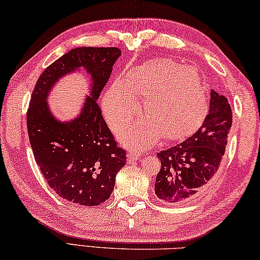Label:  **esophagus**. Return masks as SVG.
I'll list each match as a JSON object with an SVG mask.
<instances>
[{"instance_id":"esophagus-1","label":"esophagus","mask_w":260,"mask_h":260,"mask_svg":"<svg viewBox=\"0 0 260 260\" xmlns=\"http://www.w3.org/2000/svg\"><path fill=\"white\" fill-rule=\"evenodd\" d=\"M140 157H142V154L136 153L134 151H129V153H127V158H129V161H136Z\"/></svg>"}]
</instances>
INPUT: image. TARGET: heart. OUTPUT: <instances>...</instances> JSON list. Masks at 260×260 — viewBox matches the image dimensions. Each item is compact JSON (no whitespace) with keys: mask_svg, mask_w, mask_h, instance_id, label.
Returning a JSON list of instances; mask_svg holds the SVG:
<instances>
[{"mask_svg":"<svg viewBox=\"0 0 260 260\" xmlns=\"http://www.w3.org/2000/svg\"><path fill=\"white\" fill-rule=\"evenodd\" d=\"M138 98H145L147 117L118 131V138L131 147H147L165 137L179 140L203 122L208 102L197 68L170 59H153L117 77L106 90L103 112L112 127L121 126L140 113Z\"/></svg>","mask_w":260,"mask_h":260,"instance_id":"b5f03b06","label":"heart"}]
</instances>
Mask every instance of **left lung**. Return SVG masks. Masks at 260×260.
<instances>
[{
    "instance_id": "8db88e82",
    "label": "left lung",
    "mask_w": 260,
    "mask_h": 260,
    "mask_svg": "<svg viewBox=\"0 0 260 260\" xmlns=\"http://www.w3.org/2000/svg\"><path fill=\"white\" fill-rule=\"evenodd\" d=\"M231 126L229 100L211 90L210 107L201 127L185 142L156 154L161 160L154 186L156 197L183 203L204 192L219 169Z\"/></svg>"
}]
</instances>
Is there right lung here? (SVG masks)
<instances>
[{
  "mask_svg": "<svg viewBox=\"0 0 260 260\" xmlns=\"http://www.w3.org/2000/svg\"><path fill=\"white\" fill-rule=\"evenodd\" d=\"M120 56L117 48L72 49L45 68L31 94L27 130L35 161L50 187L80 206L108 200L126 162L125 151L116 146L97 104ZM82 70L89 76L90 93L79 116L58 120L48 107V94L63 76Z\"/></svg>",
  "mask_w": 260,
  "mask_h": 260,
  "instance_id": "add662e5",
  "label": "right lung"
}]
</instances>
